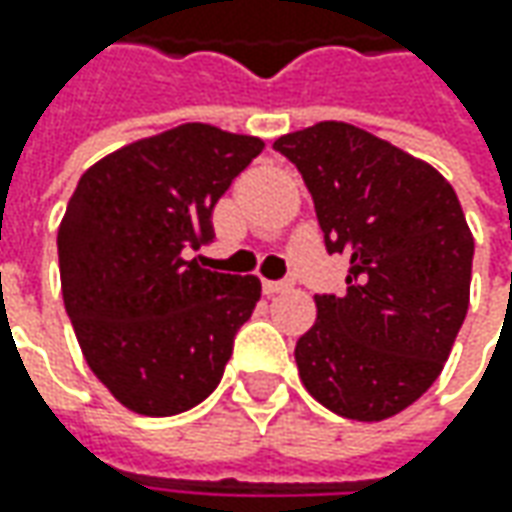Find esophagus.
<instances>
[{
	"label": "esophagus",
	"instance_id": "34e87169",
	"mask_svg": "<svg viewBox=\"0 0 512 512\" xmlns=\"http://www.w3.org/2000/svg\"><path fill=\"white\" fill-rule=\"evenodd\" d=\"M262 290H265V296H276V293L290 290V282H270V279H265V282H262Z\"/></svg>",
	"mask_w": 512,
	"mask_h": 512
}]
</instances>
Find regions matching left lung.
<instances>
[{"instance_id": "obj_1", "label": "left lung", "mask_w": 512, "mask_h": 512, "mask_svg": "<svg viewBox=\"0 0 512 512\" xmlns=\"http://www.w3.org/2000/svg\"><path fill=\"white\" fill-rule=\"evenodd\" d=\"M299 168L347 293L316 296L296 342L307 393L356 422H382L439 379L470 305L473 233L433 165L347 122L279 136Z\"/></svg>"}]
</instances>
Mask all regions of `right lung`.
<instances>
[{
  "mask_svg": "<svg viewBox=\"0 0 512 512\" xmlns=\"http://www.w3.org/2000/svg\"><path fill=\"white\" fill-rule=\"evenodd\" d=\"M259 136L187 122L90 165L59 225L62 299L82 356L139 416L185 413L216 390L256 276L205 270L210 213L262 153Z\"/></svg>",
  "mask_w": 512,
  "mask_h": 512,
  "instance_id": "add662e5",
  "label": "right lung"
}]
</instances>
